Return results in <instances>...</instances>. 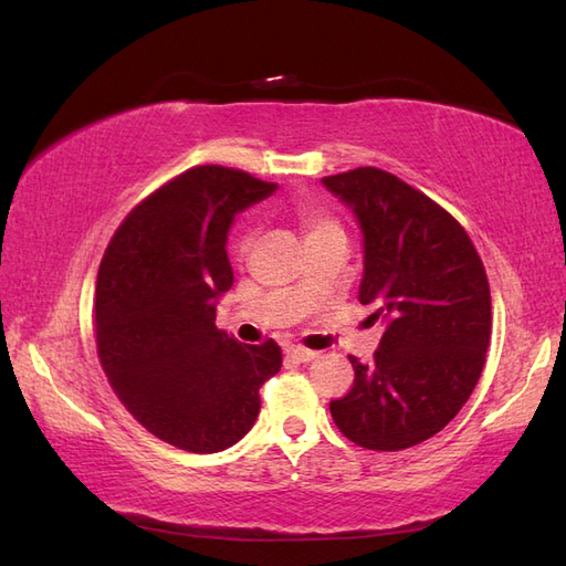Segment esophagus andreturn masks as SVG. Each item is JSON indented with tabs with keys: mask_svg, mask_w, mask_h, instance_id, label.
I'll use <instances>...</instances> for the list:
<instances>
[{
	"mask_svg": "<svg viewBox=\"0 0 566 566\" xmlns=\"http://www.w3.org/2000/svg\"><path fill=\"white\" fill-rule=\"evenodd\" d=\"M286 357H292L298 364H306L315 359V352L313 349H304V347H289L286 349Z\"/></svg>",
	"mask_w": 566,
	"mask_h": 566,
	"instance_id": "obj_1",
	"label": "esophagus"
}]
</instances>
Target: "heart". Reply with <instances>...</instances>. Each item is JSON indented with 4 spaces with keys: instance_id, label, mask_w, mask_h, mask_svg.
Returning <instances> with one entry per match:
<instances>
[{
    "instance_id": "obj_1",
    "label": "heart",
    "mask_w": 566,
    "mask_h": 566,
    "mask_svg": "<svg viewBox=\"0 0 566 566\" xmlns=\"http://www.w3.org/2000/svg\"><path fill=\"white\" fill-rule=\"evenodd\" d=\"M304 223H306V229H308V235L311 233H318V231H325V229H335L331 221L318 217V214H313V212H304ZM248 245H251V235H248L245 231H241L239 233V241H235V248H239V251L243 253Z\"/></svg>"
}]
</instances>
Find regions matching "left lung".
I'll return each mask as SVG.
<instances>
[{
    "label": "left lung",
    "instance_id": "1",
    "mask_svg": "<svg viewBox=\"0 0 566 566\" xmlns=\"http://www.w3.org/2000/svg\"><path fill=\"white\" fill-rule=\"evenodd\" d=\"M323 186L359 223V301L386 327L371 364L349 357L354 386L331 412L364 449H410L478 386L492 333L488 274L461 223L392 174L366 166Z\"/></svg>",
    "mask_w": 566,
    "mask_h": 566
}]
</instances>
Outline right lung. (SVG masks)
<instances>
[{
    "instance_id": "obj_1",
    "label": "right lung",
    "mask_w": 566,
    "mask_h": 566,
    "mask_svg": "<svg viewBox=\"0 0 566 566\" xmlns=\"http://www.w3.org/2000/svg\"><path fill=\"white\" fill-rule=\"evenodd\" d=\"M277 186L195 166L137 205L115 231L96 282V347L113 390L154 437L192 453L241 441L282 349L241 345L214 325L233 284L235 214Z\"/></svg>"
}]
</instances>
